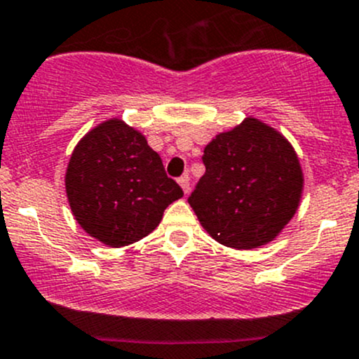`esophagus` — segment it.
<instances>
[{
    "label": "esophagus",
    "instance_id": "1",
    "mask_svg": "<svg viewBox=\"0 0 359 359\" xmlns=\"http://www.w3.org/2000/svg\"><path fill=\"white\" fill-rule=\"evenodd\" d=\"M179 184H180V187H182L184 194H189V189H191V187H189V175H187V173H186V175L180 177V179H179Z\"/></svg>",
    "mask_w": 359,
    "mask_h": 359
}]
</instances>
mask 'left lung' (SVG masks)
I'll return each mask as SVG.
<instances>
[{
  "label": "left lung",
  "mask_w": 359,
  "mask_h": 359,
  "mask_svg": "<svg viewBox=\"0 0 359 359\" xmlns=\"http://www.w3.org/2000/svg\"><path fill=\"white\" fill-rule=\"evenodd\" d=\"M206 172L189 196L199 224L217 243L255 249L271 243L297 211L304 177L284 135L248 118L205 148Z\"/></svg>",
  "instance_id": "obj_1"
}]
</instances>
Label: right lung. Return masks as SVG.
Masks as SVG:
<instances>
[{
	"mask_svg": "<svg viewBox=\"0 0 359 359\" xmlns=\"http://www.w3.org/2000/svg\"><path fill=\"white\" fill-rule=\"evenodd\" d=\"M65 191L77 224L110 248L148 236L165 208L184 196L144 135L120 118L100 123L77 142Z\"/></svg>",
	"mask_w": 359,
	"mask_h": 359,
	"instance_id": "1",
	"label": "right lung"
}]
</instances>
